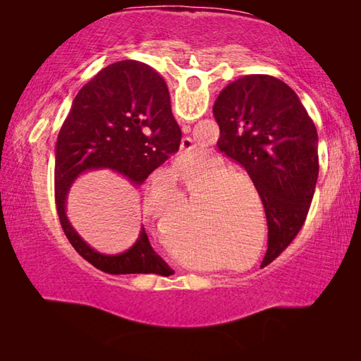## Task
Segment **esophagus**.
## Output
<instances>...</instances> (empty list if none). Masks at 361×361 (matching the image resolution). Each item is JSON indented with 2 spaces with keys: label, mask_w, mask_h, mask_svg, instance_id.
<instances>
[{
  "label": "esophagus",
  "mask_w": 361,
  "mask_h": 361,
  "mask_svg": "<svg viewBox=\"0 0 361 361\" xmlns=\"http://www.w3.org/2000/svg\"><path fill=\"white\" fill-rule=\"evenodd\" d=\"M183 130L185 132H188L189 130V127H183ZM194 149V145H192V140L189 138V137H185L181 140V151H183V154H189V152H191Z\"/></svg>",
  "instance_id": "1"
}]
</instances>
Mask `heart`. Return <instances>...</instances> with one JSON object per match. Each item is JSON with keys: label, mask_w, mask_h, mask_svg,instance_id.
I'll use <instances>...</instances> for the list:
<instances>
[{"label": "heart", "mask_w": 361, "mask_h": 361, "mask_svg": "<svg viewBox=\"0 0 361 361\" xmlns=\"http://www.w3.org/2000/svg\"><path fill=\"white\" fill-rule=\"evenodd\" d=\"M175 175L188 189L185 209L195 204L189 216L192 223H189L185 231L183 247L218 253L219 248L229 247L232 242L239 243L243 237L247 240L250 234L243 232L245 235H240V228L234 224V218H237L234 215L243 205L242 194L231 191L240 185V180L228 178L229 170L224 164L210 159L191 167L178 166L175 167ZM170 197L180 199L178 186L175 183L164 186L161 181H156L145 199L146 215L162 234H167L172 223L167 209L172 200Z\"/></svg>", "instance_id": "heart-1"}]
</instances>
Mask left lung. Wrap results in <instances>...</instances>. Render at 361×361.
Here are the masks:
<instances>
[{
    "mask_svg": "<svg viewBox=\"0 0 361 361\" xmlns=\"http://www.w3.org/2000/svg\"><path fill=\"white\" fill-rule=\"evenodd\" d=\"M213 114L218 149L247 170L264 205L267 253L276 258L296 237L312 202L319 176L314 122L295 90L269 75L226 85Z\"/></svg>",
    "mask_w": 361,
    "mask_h": 361,
    "instance_id": "left-lung-1",
    "label": "left lung"
}]
</instances>
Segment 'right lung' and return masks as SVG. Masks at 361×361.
Here are the masks:
<instances>
[{"mask_svg": "<svg viewBox=\"0 0 361 361\" xmlns=\"http://www.w3.org/2000/svg\"><path fill=\"white\" fill-rule=\"evenodd\" d=\"M180 142L167 84L149 65L137 60L111 63L79 90L57 138L56 204L66 239L85 261L108 274L172 276L145 228L124 253L97 252L71 226L66 197L78 176L89 170L109 169L133 186L143 185L169 154L178 151Z\"/></svg>", "mask_w": 361, "mask_h": 361, "instance_id": "obj_1", "label": "right lung"}]
</instances>
